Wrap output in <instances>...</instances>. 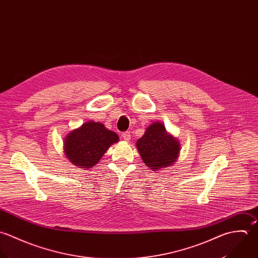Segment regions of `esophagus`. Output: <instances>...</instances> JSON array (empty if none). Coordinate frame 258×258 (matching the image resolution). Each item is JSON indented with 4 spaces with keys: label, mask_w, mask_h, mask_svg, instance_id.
Listing matches in <instances>:
<instances>
[{
    "label": "esophagus",
    "mask_w": 258,
    "mask_h": 258,
    "mask_svg": "<svg viewBox=\"0 0 258 258\" xmlns=\"http://www.w3.org/2000/svg\"><path fill=\"white\" fill-rule=\"evenodd\" d=\"M122 138H123L125 141H129V140H130V138H131V134H130V132H128V131L123 132V133H122Z\"/></svg>",
    "instance_id": "34e87169"
}]
</instances>
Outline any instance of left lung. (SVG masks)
I'll list each match as a JSON object with an SVG mask.
<instances>
[{"instance_id":"obj_1","label":"left lung","mask_w":258,"mask_h":258,"mask_svg":"<svg viewBox=\"0 0 258 258\" xmlns=\"http://www.w3.org/2000/svg\"><path fill=\"white\" fill-rule=\"evenodd\" d=\"M136 145L143 162L151 170L171 166L178 157L180 146L174 137L167 134L164 125L158 122L146 129Z\"/></svg>"}]
</instances>
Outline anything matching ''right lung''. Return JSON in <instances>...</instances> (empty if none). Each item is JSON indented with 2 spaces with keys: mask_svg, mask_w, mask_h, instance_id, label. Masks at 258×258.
<instances>
[{
  "mask_svg": "<svg viewBox=\"0 0 258 258\" xmlns=\"http://www.w3.org/2000/svg\"><path fill=\"white\" fill-rule=\"evenodd\" d=\"M118 140L119 137L115 132L107 130L99 122L92 121L83 124L67 136L64 150L67 158L75 166L91 168Z\"/></svg>",
  "mask_w": 258,
  "mask_h": 258,
  "instance_id": "add662e5",
  "label": "right lung"
}]
</instances>
